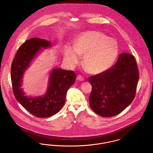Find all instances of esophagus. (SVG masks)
I'll return each instance as SVG.
<instances>
[{
    "mask_svg": "<svg viewBox=\"0 0 153 153\" xmlns=\"http://www.w3.org/2000/svg\"><path fill=\"white\" fill-rule=\"evenodd\" d=\"M77 80H80L81 81H83L84 80V79L82 76H81V75H78L77 77Z\"/></svg>",
    "mask_w": 153,
    "mask_h": 153,
    "instance_id": "obj_1",
    "label": "esophagus"
}]
</instances>
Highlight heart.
<instances>
[{"label": "heart", "instance_id": "obj_1", "mask_svg": "<svg viewBox=\"0 0 153 153\" xmlns=\"http://www.w3.org/2000/svg\"><path fill=\"white\" fill-rule=\"evenodd\" d=\"M119 51V46L115 39L99 31H88L76 38L73 48L66 46L64 54L73 65L79 62V56H84L82 65L85 71L92 74H99L114 64Z\"/></svg>", "mask_w": 153, "mask_h": 153}]
</instances>
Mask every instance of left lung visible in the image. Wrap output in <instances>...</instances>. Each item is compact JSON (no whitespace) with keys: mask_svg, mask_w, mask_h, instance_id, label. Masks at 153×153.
Returning a JSON list of instances; mask_svg holds the SVG:
<instances>
[{"mask_svg":"<svg viewBox=\"0 0 153 153\" xmlns=\"http://www.w3.org/2000/svg\"><path fill=\"white\" fill-rule=\"evenodd\" d=\"M139 73L135 57L120 54L117 62L108 71L88 78L92 89L89 105L102 117L116 116L133 101Z\"/></svg>","mask_w":153,"mask_h":153,"instance_id":"8db88e82","label":"left lung"}]
</instances>
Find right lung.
Wrapping results in <instances>:
<instances>
[{
    "label": "right lung",
    "mask_w": 153,
    "mask_h": 153,
    "mask_svg": "<svg viewBox=\"0 0 153 153\" xmlns=\"http://www.w3.org/2000/svg\"><path fill=\"white\" fill-rule=\"evenodd\" d=\"M51 43L44 39L32 38L22 44L16 52L11 68V79L15 97L32 115L48 117L59 112L65 102L67 91L74 83L73 71L57 68L51 72L46 94L38 97H28L21 88L22 76L32 59L41 48H48Z\"/></svg>",
    "instance_id": "add662e5"
}]
</instances>
